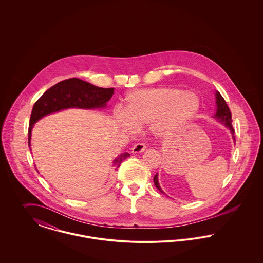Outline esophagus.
Returning <instances> with one entry per match:
<instances>
[{"mask_svg":"<svg viewBox=\"0 0 263 263\" xmlns=\"http://www.w3.org/2000/svg\"><path fill=\"white\" fill-rule=\"evenodd\" d=\"M145 149H146V144H145L144 142H139L138 144H136V145L133 147L132 153H134V154L141 153V152H143Z\"/></svg>","mask_w":263,"mask_h":263,"instance_id":"34e87169","label":"esophagus"}]
</instances>
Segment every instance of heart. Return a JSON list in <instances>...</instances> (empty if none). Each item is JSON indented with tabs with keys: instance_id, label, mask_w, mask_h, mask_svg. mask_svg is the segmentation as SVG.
Here are the masks:
<instances>
[{
	"instance_id": "b5f03b06",
	"label": "heart",
	"mask_w": 263,
	"mask_h": 263,
	"mask_svg": "<svg viewBox=\"0 0 263 263\" xmlns=\"http://www.w3.org/2000/svg\"><path fill=\"white\" fill-rule=\"evenodd\" d=\"M201 107L199 96L174 87L143 88L126 97V113L117 116L118 123L128 131L135 125L151 124L159 137H172L196 117Z\"/></svg>"
}]
</instances>
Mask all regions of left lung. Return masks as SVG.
I'll list each match as a JSON object with an SVG mask.
<instances>
[{
  "instance_id": "obj_1",
  "label": "left lung",
  "mask_w": 263,
  "mask_h": 263,
  "mask_svg": "<svg viewBox=\"0 0 263 263\" xmlns=\"http://www.w3.org/2000/svg\"><path fill=\"white\" fill-rule=\"evenodd\" d=\"M216 103H217V112L215 114L214 118L230 129L231 133L233 134V138L235 140V136H234L235 135V130L232 126V113H231V110H230L226 100H224V98L221 96V93L219 91L216 92ZM154 183H155L156 187L159 189V191H161L162 193H164L161 186H160V184H159L158 175L154 176Z\"/></svg>"
}]
</instances>
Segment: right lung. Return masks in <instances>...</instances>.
Returning <instances> with one entry per match:
<instances>
[{
	"label": "right lung",
	"instance_id": "right-lung-1",
	"mask_svg": "<svg viewBox=\"0 0 263 263\" xmlns=\"http://www.w3.org/2000/svg\"><path fill=\"white\" fill-rule=\"evenodd\" d=\"M114 88L96 87L78 78L62 81L47 89L34 103L28 127V146L30 147L31 129L33 124L43 116L65 108H100L111 99ZM130 156L129 153L121 154L114 160L116 168Z\"/></svg>",
	"mask_w": 263,
	"mask_h": 263
}]
</instances>
